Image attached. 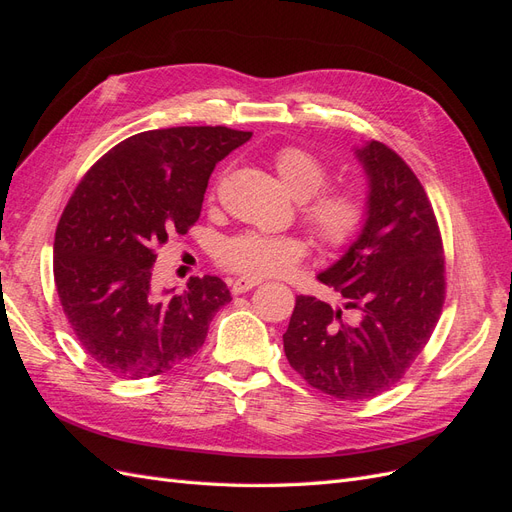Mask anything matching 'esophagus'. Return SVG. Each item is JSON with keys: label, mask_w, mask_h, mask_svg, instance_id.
Segmentation results:
<instances>
[{"label": "esophagus", "mask_w": 512, "mask_h": 512, "mask_svg": "<svg viewBox=\"0 0 512 512\" xmlns=\"http://www.w3.org/2000/svg\"><path fill=\"white\" fill-rule=\"evenodd\" d=\"M258 284H260L258 277H237V280H232L230 288H232V292H235V294H241V292L252 290Z\"/></svg>", "instance_id": "34e87169"}]
</instances>
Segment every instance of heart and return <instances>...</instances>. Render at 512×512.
<instances>
[{
  "label": "heart",
  "instance_id": "1",
  "mask_svg": "<svg viewBox=\"0 0 512 512\" xmlns=\"http://www.w3.org/2000/svg\"><path fill=\"white\" fill-rule=\"evenodd\" d=\"M273 168L286 190L301 200L303 220L316 239L329 250H344L365 222L363 198L350 188L320 190L327 181V164L303 147H282L275 151ZM307 254V245L297 235H269L247 230L226 239L218 260L224 267L254 277L286 275Z\"/></svg>",
  "mask_w": 512,
  "mask_h": 512
}]
</instances>
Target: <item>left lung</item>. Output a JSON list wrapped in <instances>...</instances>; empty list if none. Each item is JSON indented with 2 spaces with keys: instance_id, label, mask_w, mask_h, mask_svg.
Masks as SVG:
<instances>
[{
  "instance_id": "8db88e82",
  "label": "left lung",
  "mask_w": 512,
  "mask_h": 512,
  "mask_svg": "<svg viewBox=\"0 0 512 512\" xmlns=\"http://www.w3.org/2000/svg\"><path fill=\"white\" fill-rule=\"evenodd\" d=\"M365 170V222L318 280L344 297L331 307L297 297L284 333L288 363L337 399L359 401L393 386L436 329L444 303V256L421 181L378 141L354 147ZM344 308L357 314L342 318Z\"/></svg>"
}]
</instances>
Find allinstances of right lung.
Listing matches in <instances>:
<instances>
[{
    "label": "right lung",
    "mask_w": 512,
    "mask_h": 512,
    "mask_svg": "<svg viewBox=\"0 0 512 512\" xmlns=\"http://www.w3.org/2000/svg\"><path fill=\"white\" fill-rule=\"evenodd\" d=\"M252 138L224 126L134 134L89 168L61 213L53 273L85 352L121 378L166 374L205 344L230 303L215 275L181 294L153 286L158 247L200 218L213 168Z\"/></svg>",
    "instance_id": "1"
}]
</instances>
